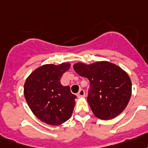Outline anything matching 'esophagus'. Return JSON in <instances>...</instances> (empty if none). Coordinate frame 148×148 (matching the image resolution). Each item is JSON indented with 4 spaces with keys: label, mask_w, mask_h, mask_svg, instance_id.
Listing matches in <instances>:
<instances>
[{
    "label": "esophagus",
    "mask_w": 148,
    "mask_h": 148,
    "mask_svg": "<svg viewBox=\"0 0 148 148\" xmlns=\"http://www.w3.org/2000/svg\"><path fill=\"white\" fill-rule=\"evenodd\" d=\"M84 95H85L84 90H83V89H80V90H79V92L77 93V96H78V97H84Z\"/></svg>",
    "instance_id": "34e87169"
}]
</instances>
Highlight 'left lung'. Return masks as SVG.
<instances>
[{
	"label": "left lung",
	"instance_id": "obj_1",
	"mask_svg": "<svg viewBox=\"0 0 148 148\" xmlns=\"http://www.w3.org/2000/svg\"><path fill=\"white\" fill-rule=\"evenodd\" d=\"M73 69L90 81L87 102L95 117L113 119L126 108L131 98L132 82L121 68L99 61L90 64L78 62Z\"/></svg>",
	"mask_w": 148,
	"mask_h": 148
}]
</instances>
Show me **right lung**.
I'll list each match as a JSON object with an SVG mask.
<instances>
[{"instance_id":"right-lung-1","label":"right lung","mask_w":148,"mask_h":148,"mask_svg":"<svg viewBox=\"0 0 148 148\" xmlns=\"http://www.w3.org/2000/svg\"><path fill=\"white\" fill-rule=\"evenodd\" d=\"M69 63L44 64L31 73L26 79L24 97L33 114L43 122L59 125L69 119L75 106V95L69 86L61 84Z\"/></svg>"}]
</instances>
